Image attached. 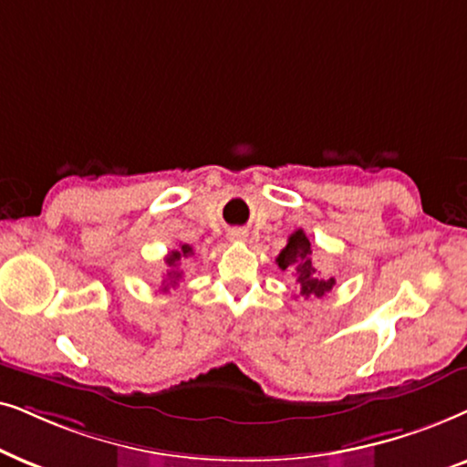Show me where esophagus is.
I'll list each match as a JSON object with an SVG mask.
<instances>
[{
  "label": "esophagus",
  "instance_id": "34e87169",
  "mask_svg": "<svg viewBox=\"0 0 467 467\" xmlns=\"http://www.w3.org/2000/svg\"><path fill=\"white\" fill-rule=\"evenodd\" d=\"M245 237L244 230H230V241H245Z\"/></svg>",
  "mask_w": 467,
  "mask_h": 467
}]
</instances>
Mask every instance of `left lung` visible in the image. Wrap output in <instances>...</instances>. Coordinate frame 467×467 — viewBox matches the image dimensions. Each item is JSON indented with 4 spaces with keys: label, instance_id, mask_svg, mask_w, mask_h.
<instances>
[{
    "label": "left lung",
    "instance_id": "1",
    "mask_svg": "<svg viewBox=\"0 0 467 467\" xmlns=\"http://www.w3.org/2000/svg\"><path fill=\"white\" fill-rule=\"evenodd\" d=\"M277 266L282 271H292L298 284V295L303 298L325 296L328 290L335 285V277H320L316 266L312 265V244H309L307 234L301 228L288 237V244L279 256L275 258Z\"/></svg>",
    "mask_w": 467,
    "mask_h": 467
}]
</instances>
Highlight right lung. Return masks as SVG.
Wrapping results in <instances>:
<instances>
[{"mask_svg":"<svg viewBox=\"0 0 467 467\" xmlns=\"http://www.w3.org/2000/svg\"><path fill=\"white\" fill-rule=\"evenodd\" d=\"M194 256V250H192V245L188 244H179V247L175 250H171L166 254L164 263L169 265V273H166V279H164V290H169V285H177L179 279H182V269H179V265H182V260Z\"/></svg>","mask_w":467,"mask_h":467,"instance_id":"1","label":"right lung"}]
</instances>
